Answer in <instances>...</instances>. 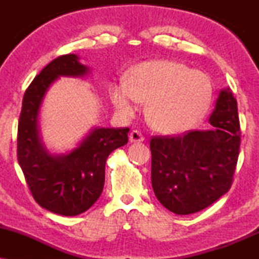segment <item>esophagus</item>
<instances>
[{"instance_id": "1", "label": "esophagus", "mask_w": 259, "mask_h": 259, "mask_svg": "<svg viewBox=\"0 0 259 259\" xmlns=\"http://www.w3.org/2000/svg\"><path fill=\"white\" fill-rule=\"evenodd\" d=\"M129 140L130 142H141L144 141L145 138L141 134V132H139V130H133L129 135Z\"/></svg>"}]
</instances>
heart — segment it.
I'll return each instance as SVG.
<instances>
[{"label": "heart", "instance_id": "heart-1", "mask_svg": "<svg viewBox=\"0 0 259 259\" xmlns=\"http://www.w3.org/2000/svg\"><path fill=\"white\" fill-rule=\"evenodd\" d=\"M113 105L130 117L140 102H147L151 124L164 133L191 127L209 106L212 84L207 74L169 61L148 62L133 70L129 81L120 80L109 89Z\"/></svg>", "mask_w": 259, "mask_h": 259}]
</instances>
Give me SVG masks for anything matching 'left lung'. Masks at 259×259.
Returning a JSON list of instances; mask_svg holds the SVG:
<instances>
[{"instance_id":"8db88e82","label":"left lung","mask_w":259,"mask_h":259,"mask_svg":"<svg viewBox=\"0 0 259 259\" xmlns=\"http://www.w3.org/2000/svg\"><path fill=\"white\" fill-rule=\"evenodd\" d=\"M209 123L214 129L151 139L154 195L175 214L200 212L233 185L241 133L236 99L229 89L219 94Z\"/></svg>"}]
</instances>
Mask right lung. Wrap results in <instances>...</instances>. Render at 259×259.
<instances>
[{
  "mask_svg": "<svg viewBox=\"0 0 259 259\" xmlns=\"http://www.w3.org/2000/svg\"><path fill=\"white\" fill-rule=\"evenodd\" d=\"M78 59L75 55L59 56L35 76L23 97L18 121L17 157L32 197L45 209L65 217L78 215L99 200L107 158L129 140V127H96L64 156H51L44 148L37 130L41 102L58 76L88 73Z\"/></svg>",
  "mask_w": 259,
  "mask_h": 259,
  "instance_id": "add662e5",
  "label": "right lung"
}]
</instances>
